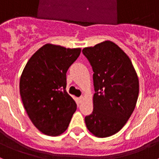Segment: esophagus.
<instances>
[{"instance_id":"1","label":"esophagus","mask_w":159,"mask_h":159,"mask_svg":"<svg viewBox=\"0 0 159 159\" xmlns=\"http://www.w3.org/2000/svg\"><path fill=\"white\" fill-rule=\"evenodd\" d=\"M83 99H84V97H79L78 98V102H80H80H82V101H83Z\"/></svg>"}]
</instances>
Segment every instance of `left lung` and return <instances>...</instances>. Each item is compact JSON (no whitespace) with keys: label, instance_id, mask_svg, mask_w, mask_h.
<instances>
[{"label":"left lung","instance_id":"left-lung-1","mask_svg":"<svg viewBox=\"0 0 159 159\" xmlns=\"http://www.w3.org/2000/svg\"><path fill=\"white\" fill-rule=\"evenodd\" d=\"M83 53L93 69V111L85 117L96 137L116 134L126 124L137 102L139 84L130 58L117 44L106 40Z\"/></svg>","mask_w":159,"mask_h":159}]
</instances>
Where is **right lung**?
Wrapping results in <instances>:
<instances>
[{
	"label": "right lung",
	"mask_w": 159,
	"mask_h": 159,
	"mask_svg": "<svg viewBox=\"0 0 159 159\" xmlns=\"http://www.w3.org/2000/svg\"><path fill=\"white\" fill-rule=\"evenodd\" d=\"M81 48L47 43L32 55L20 80V94L35 127L43 134L57 136L68 127L76 110L66 91V73Z\"/></svg>",
	"instance_id": "add662e5"
}]
</instances>
